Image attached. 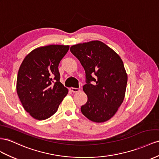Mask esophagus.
Masks as SVG:
<instances>
[{
	"label": "esophagus",
	"instance_id": "esophagus-1",
	"mask_svg": "<svg viewBox=\"0 0 159 159\" xmlns=\"http://www.w3.org/2000/svg\"><path fill=\"white\" fill-rule=\"evenodd\" d=\"M70 91L71 92H74V93H75V92H80V89H78V88H73V87H71V88H70Z\"/></svg>",
	"mask_w": 159,
	"mask_h": 159
}]
</instances>
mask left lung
<instances>
[{"label": "left lung", "mask_w": 159, "mask_h": 159, "mask_svg": "<svg viewBox=\"0 0 159 159\" xmlns=\"http://www.w3.org/2000/svg\"><path fill=\"white\" fill-rule=\"evenodd\" d=\"M70 51L85 72L86 84L83 90L88 101L81 107V112L94 122L108 120L116 113L125 96L128 76L122 59L100 41L74 45Z\"/></svg>", "instance_id": "1"}]
</instances>
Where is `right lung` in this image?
I'll use <instances>...</instances> for the list:
<instances>
[{
    "label": "right lung",
    "instance_id": "add662e5",
    "mask_svg": "<svg viewBox=\"0 0 159 159\" xmlns=\"http://www.w3.org/2000/svg\"><path fill=\"white\" fill-rule=\"evenodd\" d=\"M69 45H50L31 51L19 67L16 92L24 109L39 120L56 112L68 89L60 82L59 63Z\"/></svg>",
    "mask_w": 159,
    "mask_h": 159
}]
</instances>
